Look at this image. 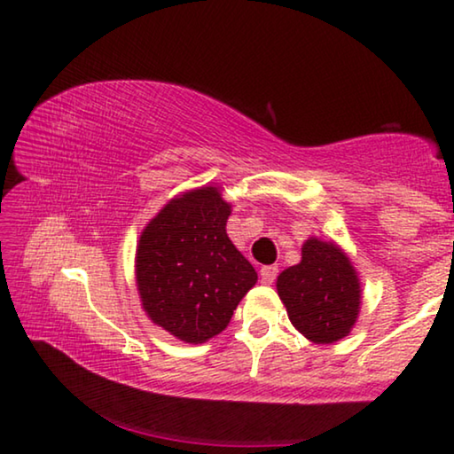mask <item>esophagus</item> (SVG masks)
I'll return each mask as SVG.
<instances>
[{"mask_svg":"<svg viewBox=\"0 0 454 454\" xmlns=\"http://www.w3.org/2000/svg\"><path fill=\"white\" fill-rule=\"evenodd\" d=\"M278 276V266H262L260 268V282L272 284Z\"/></svg>","mask_w":454,"mask_h":454,"instance_id":"obj_1","label":"esophagus"}]
</instances>
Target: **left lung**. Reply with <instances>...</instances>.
Instances as JSON below:
<instances>
[{
	"label": "left lung",
	"instance_id": "obj_1",
	"mask_svg": "<svg viewBox=\"0 0 454 454\" xmlns=\"http://www.w3.org/2000/svg\"><path fill=\"white\" fill-rule=\"evenodd\" d=\"M280 301L298 333L317 344L348 336L360 312V280L348 256L334 242L310 238L301 264L276 280Z\"/></svg>",
	"mask_w": 454,
	"mask_h": 454
}]
</instances>
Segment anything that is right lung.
<instances>
[{"instance_id": "right-lung-1", "label": "right lung", "mask_w": 454, "mask_h": 454, "mask_svg": "<svg viewBox=\"0 0 454 454\" xmlns=\"http://www.w3.org/2000/svg\"><path fill=\"white\" fill-rule=\"evenodd\" d=\"M230 204L204 186L170 200L144 228L136 284L153 325L190 344L220 334L258 280L226 234Z\"/></svg>"}]
</instances>
